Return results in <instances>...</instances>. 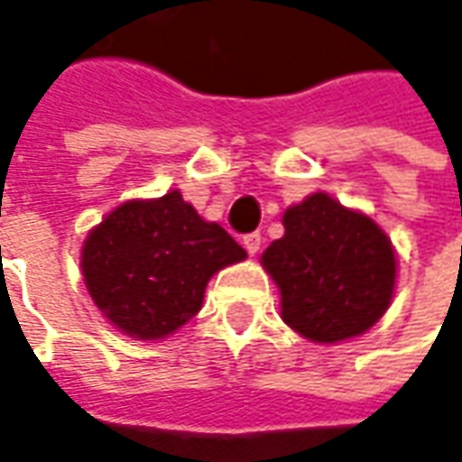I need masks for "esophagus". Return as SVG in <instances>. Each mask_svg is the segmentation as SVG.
Returning a JSON list of instances; mask_svg holds the SVG:
<instances>
[{"mask_svg":"<svg viewBox=\"0 0 462 462\" xmlns=\"http://www.w3.org/2000/svg\"><path fill=\"white\" fill-rule=\"evenodd\" d=\"M241 244H244V249H246V252H249V254L254 257L259 249H262V236H259V234H246Z\"/></svg>","mask_w":462,"mask_h":462,"instance_id":"esophagus-1","label":"esophagus"}]
</instances>
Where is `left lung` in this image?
I'll return each mask as SVG.
<instances>
[{"instance_id":"obj_1","label":"left lung","mask_w":462,"mask_h":462,"mask_svg":"<svg viewBox=\"0 0 462 462\" xmlns=\"http://www.w3.org/2000/svg\"><path fill=\"white\" fill-rule=\"evenodd\" d=\"M282 226V239L262 254L280 291L282 321L316 345H337L375 327L393 300L399 270L381 226L327 192L291 205Z\"/></svg>"}]
</instances>
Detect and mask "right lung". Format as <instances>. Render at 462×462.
Instances as JSON below:
<instances>
[{
    "label": "right lung",
    "mask_w": 462,
    "mask_h": 462,
    "mask_svg": "<svg viewBox=\"0 0 462 462\" xmlns=\"http://www.w3.org/2000/svg\"><path fill=\"white\" fill-rule=\"evenodd\" d=\"M246 259L218 223L180 189L128 200L87 234L81 275L102 316L123 334L156 342L203 309L208 280Z\"/></svg>",
    "instance_id": "right-lung-1"
}]
</instances>
